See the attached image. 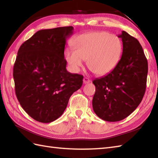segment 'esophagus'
Masks as SVG:
<instances>
[{"mask_svg":"<svg viewBox=\"0 0 158 158\" xmlns=\"http://www.w3.org/2000/svg\"><path fill=\"white\" fill-rule=\"evenodd\" d=\"M90 81H91V80H90L89 78H87V77H84L83 79V82L84 84H86V83H89Z\"/></svg>","mask_w":158,"mask_h":158,"instance_id":"obj_1","label":"esophagus"}]
</instances>
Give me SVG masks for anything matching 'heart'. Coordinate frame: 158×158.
<instances>
[{
  "label": "heart",
  "mask_w": 158,
  "mask_h": 158,
  "mask_svg": "<svg viewBox=\"0 0 158 158\" xmlns=\"http://www.w3.org/2000/svg\"><path fill=\"white\" fill-rule=\"evenodd\" d=\"M73 48L64 52L66 61L73 72H78L87 60L88 69L97 75L111 72L120 61L123 43L118 36L105 31L80 35L73 41Z\"/></svg>",
  "instance_id": "1"
}]
</instances>
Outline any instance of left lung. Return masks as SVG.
Returning a JSON list of instances; mask_svg holds the SVG:
<instances>
[{"mask_svg":"<svg viewBox=\"0 0 158 158\" xmlns=\"http://www.w3.org/2000/svg\"><path fill=\"white\" fill-rule=\"evenodd\" d=\"M118 36L123 43L118 64L92 81L96 87L94 111L107 122H118L129 116L142 101L146 89L148 63L142 46L125 31Z\"/></svg>","mask_w":158,"mask_h":158,"instance_id":"obj_1","label":"left lung"}]
</instances>
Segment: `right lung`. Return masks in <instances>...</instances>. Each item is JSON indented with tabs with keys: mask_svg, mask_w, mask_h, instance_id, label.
I'll use <instances>...</instances> for the list:
<instances>
[{
	"mask_svg": "<svg viewBox=\"0 0 158 158\" xmlns=\"http://www.w3.org/2000/svg\"><path fill=\"white\" fill-rule=\"evenodd\" d=\"M73 26L41 30L20 46L13 66L15 94L23 109L39 122L61 116L83 77L67 71L66 39Z\"/></svg>",
	"mask_w": 158,
	"mask_h": 158,
	"instance_id": "right-lung-1",
	"label": "right lung"
}]
</instances>
